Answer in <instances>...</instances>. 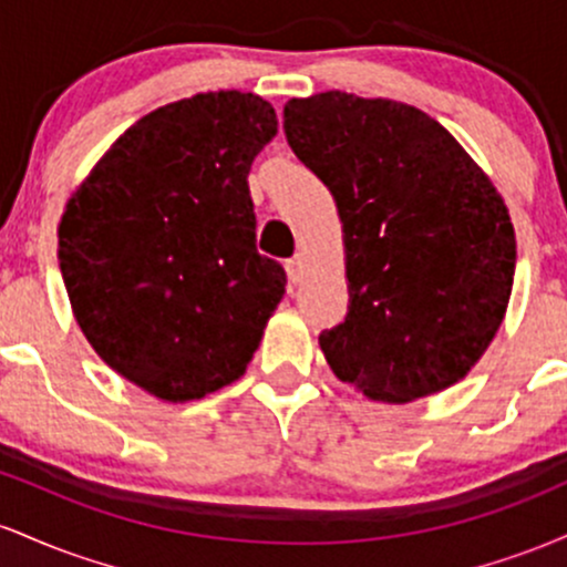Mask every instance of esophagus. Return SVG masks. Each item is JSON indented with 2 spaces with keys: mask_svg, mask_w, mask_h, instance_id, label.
Instances as JSON below:
<instances>
[{
  "mask_svg": "<svg viewBox=\"0 0 567 567\" xmlns=\"http://www.w3.org/2000/svg\"><path fill=\"white\" fill-rule=\"evenodd\" d=\"M285 271H288V279L292 285H298L303 279V271H306V264H303V258L301 256H296V258H290L288 264H285Z\"/></svg>",
  "mask_w": 567,
  "mask_h": 567,
  "instance_id": "34e87169",
  "label": "esophagus"
}]
</instances>
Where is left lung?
Here are the masks:
<instances>
[{"label":"left lung","mask_w":567,"mask_h":567,"mask_svg":"<svg viewBox=\"0 0 567 567\" xmlns=\"http://www.w3.org/2000/svg\"><path fill=\"white\" fill-rule=\"evenodd\" d=\"M285 135L341 218L349 311L320 336L330 370L394 405L458 383L512 296L517 239L498 188L437 120L389 97H290Z\"/></svg>","instance_id":"obj_1"}]
</instances>
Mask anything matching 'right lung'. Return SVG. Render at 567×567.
<instances>
[{
  "label": "right lung",
  "mask_w": 567,
  "mask_h": 567,
  "mask_svg": "<svg viewBox=\"0 0 567 567\" xmlns=\"http://www.w3.org/2000/svg\"><path fill=\"white\" fill-rule=\"evenodd\" d=\"M277 135L261 95L218 90L141 116L74 188L58 261L90 347L165 402L247 370L285 296L256 250L247 173Z\"/></svg>",
  "instance_id": "1"
}]
</instances>
